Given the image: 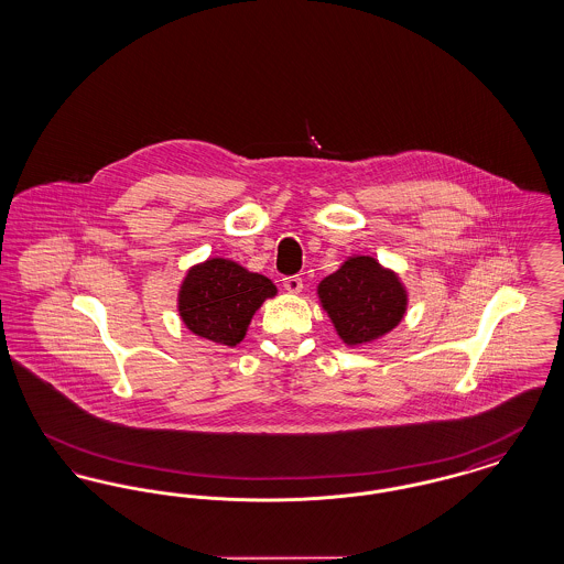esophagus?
<instances>
[{
    "instance_id": "esophagus-1",
    "label": "esophagus",
    "mask_w": 564,
    "mask_h": 564,
    "mask_svg": "<svg viewBox=\"0 0 564 564\" xmlns=\"http://www.w3.org/2000/svg\"><path fill=\"white\" fill-rule=\"evenodd\" d=\"M283 288H285L290 294H300V292H302V276H297V274L285 276V279H283Z\"/></svg>"
}]
</instances>
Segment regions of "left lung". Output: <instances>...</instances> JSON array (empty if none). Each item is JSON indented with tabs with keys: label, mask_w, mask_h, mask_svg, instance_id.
I'll use <instances>...</instances> for the list:
<instances>
[{
	"label": "left lung",
	"mask_w": 564,
	"mask_h": 564,
	"mask_svg": "<svg viewBox=\"0 0 564 564\" xmlns=\"http://www.w3.org/2000/svg\"><path fill=\"white\" fill-rule=\"evenodd\" d=\"M319 297L338 336L364 345L391 332L405 313V290L395 272L357 256L319 283Z\"/></svg>",
	"instance_id": "8db88e82"
}]
</instances>
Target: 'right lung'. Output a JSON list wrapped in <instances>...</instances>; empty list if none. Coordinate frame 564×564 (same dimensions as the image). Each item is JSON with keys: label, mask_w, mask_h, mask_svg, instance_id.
Wrapping results in <instances>:
<instances>
[{"label": "right lung", "mask_w": 564, "mask_h": 564, "mask_svg": "<svg viewBox=\"0 0 564 564\" xmlns=\"http://www.w3.org/2000/svg\"><path fill=\"white\" fill-rule=\"evenodd\" d=\"M276 288L264 274L214 258L189 270L180 292V315L200 338L235 347L253 313Z\"/></svg>", "instance_id": "add662e5"}]
</instances>
